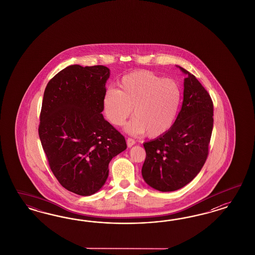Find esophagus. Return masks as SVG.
Returning <instances> with one entry per match:
<instances>
[{
    "instance_id": "34e87169",
    "label": "esophagus",
    "mask_w": 255,
    "mask_h": 255,
    "mask_svg": "<svg viewBox=\"0 0 255 255\" xmlns=\"http://www.w3.org/2000/svg\"><path fill=\"white\" fill-rule=\"evenodd\" d=\"M126 143H127V146H128V147H131L135 144V141H134L133 139L128 138L126 140Z\"/></svg>"
}]
</instances>
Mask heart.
Returning a JSON list of instances; mask_svg holds the SVG:
<instances>
[{
  "label": "heart",
  "instance_id": "heart-1",
  "mask_svg": "<svg viewBox=\"0 0 255 255\" xmlns=\"http://www.w3.org/2000/svg\"><path fill=\"white\" fill-rule=\"evenodd\" d=\"M119 90L108 89L103 97V111L108 122L122 126L132 112L134 117L125 130L131 134L147 131L149 137H159L175 123L181 92L178 83L146 70L125 75L118 83Z\"/></svg>",
  "mask_w": 255,
  "mask_h": 255
}]
</instances>
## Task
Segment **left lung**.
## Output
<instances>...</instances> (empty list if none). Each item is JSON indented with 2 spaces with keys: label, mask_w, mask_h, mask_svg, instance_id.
Instances as JSON below:
<instances>
[{
  "label": "left lung",
  "mask_w": 255,
  "mask_h": 255,
  "mask_svg": "<svg viewBox=\"0 0 255 255\" xmlns=\"http://www.w3.org/2000/svg\"><path fill=\"white\" fill-rule=\"evenodd\" d=\"M184 78L181 110L164 134L145 142L142 177L160 192H173L191 182L209 154L213 128V103L197 78L178 66Z\"/></svg>",
  "instance_id": "obj_1"
}]
</instances>
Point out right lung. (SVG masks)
<instances>
[{
	"mask_svg": "<svg viewBox=\"0 0 255 255\" xmlns=\"http://www.w3.org/2000/svg\"><path fill=\"white\" fill-rule=\"evenodd\" d=\"M110 70L70 65L47 83L39 137L50 169L62 187L89 196L106 183L108 164L126 149L124 135L103 116Z\"/></svg>",
	"mask_w": 255,
	"mask_h": 255,
	"instance_id": "1",
	"label": "right lung"
}]
</instances>
